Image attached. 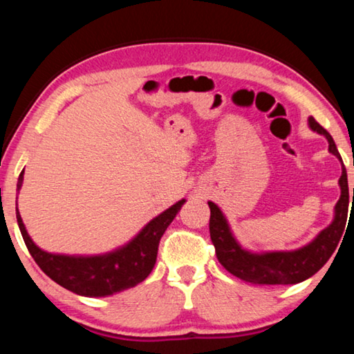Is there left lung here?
<instances>
[{"label":"left lung","instance_id":"left-lung-1","mask_svg":"<svg viewBox=\"0 0 354 354\" xmlns=\"http://www.w3.org/2000/svg\"><path fill=\"white\" fill-rule=\"evenodd\" d=\"M308 124L314 133L325 137L329 143V153L334 154L342 162V158H340L331 134L325 128H322L314 117L308 118ZM339 185L340 198L334 206L333 221L309 243L297 250L261 251V253L245 250L232 234L230 223H227L221 209L215 203L207 201L209 207H211L209 231H211V241L215 247L218 262L231 274L251 284L286 286L298 284L310 278L328 262L334 250L337 248V243L345 230L346 215H348V179H346L344 162Z\"/></svg>","mask_w":354,"mask_h":354}]
</instances>
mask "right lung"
Here are the masks:
<instances>
[{
    "instance_id": "1",
    "label": "right lung",
    "mask_w": 354,
    "mask_h": 354,
    "mask_svg": "<svg viewBox=\"0 0 354 354\" xmlns=\"http://www.w3.org/2000/svg\"><path fill=\"white\" fill-rule=\"evenodd\" d=\"M23 173L25 170L20 173L19 184H17L19 192L23 184ZM184 203V198L179 200L164 212H160L158 217L149 220L128 243L109 253L92 256L48 253L37 247L29 237L19 207H17V221H19L23 241L29 253L46 277L77 295L92 298L107 297L131 289L151 273L156 257H158L160 237Z\"/></svg>"
}]
</instances>
